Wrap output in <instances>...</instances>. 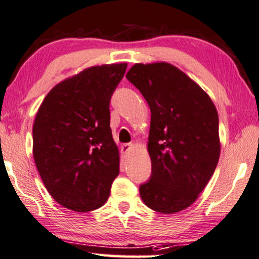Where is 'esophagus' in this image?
<instances>
[{
  "mask_svg": "<svg viewBox=\"0 0 259 259\" xmlns=\"http://www.w3.org/2000/svg\"><path fill=\"white\" fill-rule=\"evenodd\" d=\"M133 148V144L132 142H130V144H123L121 145V153H123V154H128V153L132 151Z\"/></svg>",
  "mask_w": 259,
  "mask_h": 259,
  "instance_id": "obj_1",
  "label": "esophagus"
}]
</instances>
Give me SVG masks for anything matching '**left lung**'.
<instances>
[{
	"mask_svg": "<svg viewBox=\"0 0 259 259\" xmlns=\"http://www.w3.org/2000/svg\"><path fill=\"white\" fill-rule=\"evenodd\" d=\"M126 78L151 108L152 174L139 188L148 208L174 213L193 204L220 157L219 115L210 97L168 63L139 64Z\"/></svg>",
	"mask_w": 259,
	"mask_h": 259,
	"instance_id": "left-lung-1",
	"label": "left lung"
}]
</instances>
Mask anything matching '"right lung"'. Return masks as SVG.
Wrapping results in <instances>:
<instances>
[{"mask_svg":"<svg viewBox=\"0 0 259 259\" xmlns=\"http://www.w3.org/2000/svg\"><path fill=\"white\" fill-rule=\"evenodd\" d=\"M127 64L89 67L48 93L32 127L33 159L55 201L73 211L102 207L119 174L111 97Z\"/></svg>","mask_w":259,"mask_h":259,"instance_id":"obj_1","label":"right lung"}]
</instances>
